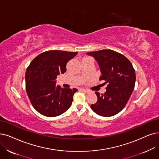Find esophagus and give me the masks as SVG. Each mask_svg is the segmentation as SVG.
Returning <instances> with one entry per match:
<instances>
[{"mask_svg":"<svg viewBox=\"0 0 159 159\" xmlns=\"http://www.w3.org/2000/svg\"><path fill=\"white\" fill-rule=\"evenodd\" d=\"M81 91L85 92V93H90V91L87 90V89H81Z\"/></svg>","mask_w":159,"mask_h":159,"instance_id":"1","label":"esophagus"}]
</instances>
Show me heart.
<instances>
[{
	"instance_id": "obj_1",
	"label": "heart",
	"mask_w": 159,
	"mask_h": 159,
	"mask_svg": "<svg viewBox=\"0 0 159 159\" xmlns=\"http://www.w3.org/2000/svg\"><path fill=\"white\" fill-rule=\"evenodd\" d=\"M86 58H90V57H86Z\"/></svg>"
}]
</instances>
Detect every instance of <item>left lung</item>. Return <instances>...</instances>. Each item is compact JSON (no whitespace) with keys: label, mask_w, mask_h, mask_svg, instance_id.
Listing matches in <instances>:
<instances>
[{"label":"left lung","mask_w":159,"mask_h":159,"mask_svg":"<svg viewBox=\"0 0 159 159\" xmlns=\"http://www.w3.org/2000/svg\"><path fill=\"white\" fill-rule=\"evenodd\" d=\"M96 59L100 68V80L107 83L106 91L95 92L98 100L91 109L103 117H111L121 111L134 89L136 74L130 61L123 55L111 49L89 52Z\"/></svg>","instance_id":"left-lung-1"}]
</instances>
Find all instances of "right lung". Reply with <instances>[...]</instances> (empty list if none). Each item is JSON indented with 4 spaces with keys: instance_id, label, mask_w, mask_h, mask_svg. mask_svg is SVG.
Masks as SVG:
<instances>
[{
    "instance_id": "obj_1",
    "label": "right lung",
    "mask_w": 159,
    "mask_h": 159,
    "mask_svg": "<svg viewBox=\"0 0 159 159\" xmlns=\"http://www.w3.org/2000/svg\"><path fill=\"white\" fill-rule=\"evenodd\" d=\"M78 52L51 50L38 55L25 73L26 91L31 104L42 115L55 117L70 107L75 88H61L56 79L66 70L67 62Z\"/></svg>"
}]
</instances>
